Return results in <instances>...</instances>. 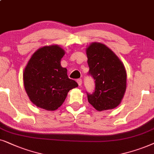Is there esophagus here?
I'll return each instance as SVG.
<instances>
[{"label": "esophagus", "mask_w": 154, "mask_h": 154, "mask_svg": "<svg viewBox=\"0 0 154 154\" xmlns=\"http://www.w3.org/2000/svg\"><path fill=\"white\" fill-rule=\"evenodd\" d=\"M77 83H78L79 86H81L82 85V79H78L77 80Z\"/></svg>", "instance_id": "esophagus-1"}]
</instances>
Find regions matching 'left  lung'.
<instances>
[{
    "label": "left lung",
    "mask_w": 154,
    "mask_h": 154,
    "mask_svg": "<svg viewBox=\"0 0 154 154\" xmlns=\"http://www.w3.org/2000/svg\"><path fill=\"white\" fill-rule=\"evenodd\" d=\"M89 75L95 80V91L87 94L88 101L98 111L116 108L126 90L127 73L123 63L110 49L94 42L87 48Z\"/></svg>",
    "instance_id": "1"
}]
</instances>
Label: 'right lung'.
I'll use <instances>...</instances> for the list:
<instances>
[{
    "instance_id": "right-lung-1",
    "label": "right lung",
    "mask_w": 154,
    "mask_h": 154,
    "mask_svg": "<svg viewBox=\"0 0 154 154\" xmlns=\"http://www.w3.org/2000/svg\"><path fill=\"white\" fill-rule=\"evenodd\" d=\"M65 51L58 45L44 46L36 51L24 68L23 81L30 101L47 110H57L69 90L78 84L69 79L60 65Z\"/></svg>"
}]
</instances>
